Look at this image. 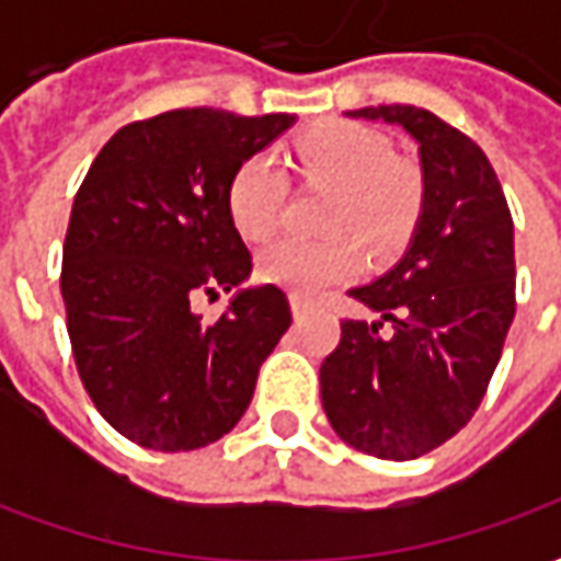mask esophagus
I'll return each mask as SVG.
<instances>
[{"label": "esophagus", "mask_w": 561, "mask_h": 561, "mask_svg": "<svg viewBox=\"0 0 561 561\" xmlns=\"http://www.w3.org/2000/svg\"><path fill=\"white\" fill-rule=\"evenodd\" d=\"M288 300H291V312H294V318H304L306 312H309V309H312V300H309V297H304V294H291V297H288Z\"/></svg>", "instance_id": "1"}]
</instances>
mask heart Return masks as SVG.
<instances>
[{
  "label": "heart",
  "mask_w": 561,
  "mask_h": 561,
  "mask_svg": "<svg viewBox=\"0 0 561 561\" xmlns=\"http://www.w3.org/2000/svg\"><path fill=\"white\" fill-rule=\"evenodd\" d=\"M300 171L333 188L328 228H352L378 257L397 255L421 216V173L412 161L388 159L385 144L352 123H324L297 140ZM228 213L245 240L276 231L282 213V173L257 152L233 171ZM360 245L348 233L324 240L282 237L257 255V276L294 294H316L360 270Z\"/></svg>",
  "instance_id": "1"
}]
</instances>
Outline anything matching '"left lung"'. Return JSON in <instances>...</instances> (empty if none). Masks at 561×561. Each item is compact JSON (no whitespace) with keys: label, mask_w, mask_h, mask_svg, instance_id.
<instances>
[{"label":"left lung","mask_w":561,"mask_h":561,"mask_svg":"<svg viewBox=\"0 0 561 561\" xmlns=\"http://www.w3.org/2000/svg\"><path fill=\"white\" fill-rule=\"evenodd\" d=\"M400 126L417 144L421 216L402 257L352 297L376 318H345L321 364V405L342 442L414 459L478 412L514 321V221L481 147L414 104L345 111Z\"/></svg>","instance_id":"8db88e82"}]
</instances>
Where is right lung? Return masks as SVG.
<instances>
[{
  "mask_svg": "<svg viewBox=\"0 0 561 561\" xmlns=\"http://www.w3.org/2000/svg\"><path fill=\"white\" fill-rule=\"evenodd\" d=\"M294 123L171 111L119 128L80 185L59 282L68 336L95 409L135 445L176 454L231 433L291 328L282 288H243L252 255L228 183ZM216 287L234 297L207 325L191 300Z\"/></svg>",
  "mask_w": 561,
  "mask_h": 561,
  "instance_id": "1",
  "label": "right lung"
}]
</instances>
